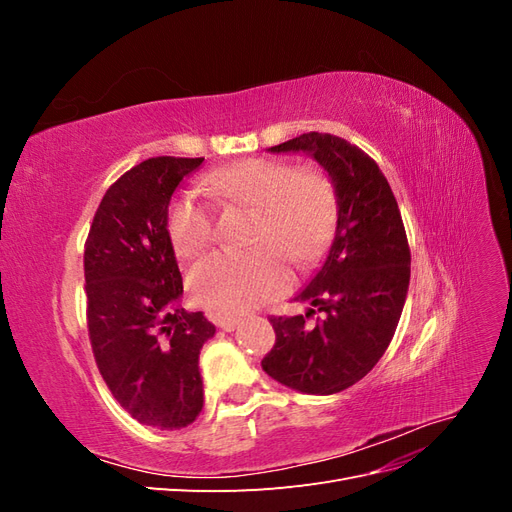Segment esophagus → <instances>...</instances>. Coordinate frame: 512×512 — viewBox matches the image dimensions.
<instances>
[{"instance_id":"obj_1","label":"esophagus","mask_w":512,"mask_h":512,"mask_svg":"<svg viewBox=\"0 0 512 512\" xmlns=\"http://www.w3.org/2000/svg\"><path fill=\"white\" fill-rule=\"evenodd\" d=\"M215 324H218V327L220 329H224V331H235L237 327H239V318H218V320H215Z\"/></svg>"}]
</instances>
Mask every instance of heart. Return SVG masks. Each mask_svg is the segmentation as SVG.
Segmentation results:
<instances>
[{"label":"heart","mask_w":512,"mask_h":512,"mask_svg":"<svg viewBox=\"0 0 512 512\" xmlns=\"http://www.w3.org/2000/svg\"><path fill=\"white\" fill-rule=\"evenodd\" d=\"M207 192L220 205H250L262 218L252 235V252H215L192 267L188 288L196 303L222 316L245 314L290 286L294 265H309L327 250L337 222V194L316 168L286 160L247 158L211 170ZM166 232L179 258H192L215 237L213 209L194 192L173 198Z\"/></svg>","instance_id":"obj_1"}]
</instances>
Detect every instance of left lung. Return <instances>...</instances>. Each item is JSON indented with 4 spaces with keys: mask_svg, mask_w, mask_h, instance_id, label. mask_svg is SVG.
<instances>
[{
    "mask_svg": "<svg viewBox=\"0 0 512 512\" xmlns=\"http://www.w3.org/2000/svg\"><path fill=\"white\" fill-rule=\"evenodd\" d=\"M305 151L327 170L337 194L335 239L322 269L294 301L318 307L271 318L275 346L262 369L290 389L331 395L367 376L389 348L410 284V245L397 200L378 164L333 134L307 132L271 147Z\"/></svg>",
    "mask_w": 512,
    "mask_h": 512,
    "instance_id": "1",
    "label": "left lung"
}]
</instances>
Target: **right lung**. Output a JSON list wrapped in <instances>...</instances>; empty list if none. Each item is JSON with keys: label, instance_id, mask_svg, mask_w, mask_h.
Masks as SVG:
<instances>
[{"label": "right lung", "instance_id": "add662e5", "mask_svg": "<svg viewBox=\"0 0 512 512\" xmlns=\"http://www.w3.org/2000/svg\"><path fill=\"white\" fill-rule=\"evenodd\" d=\"M205 158H149L100 200L85 241L87 329L117 404L138 423L181 429L203 410L198 354L215 327L181 307L166 232L170 196Z\"/></svg>", "mask_w": 512, "mask_h": 512}]
</instances>
